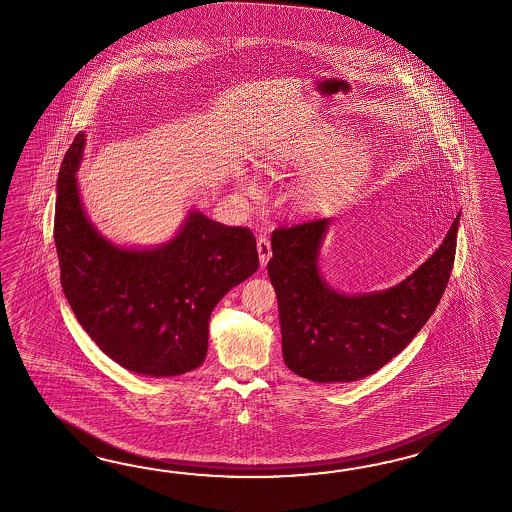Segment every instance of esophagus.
Listing matches in <instances>:
<instances>
[{
    "label": "esophagus",
    "mask_w": 512,
    "mask_h": 512,
    "mask_svg": "<svg viewBox=\"0 0 512 512\" xmlns=\"http://www.w3.org/2000/svg\"><path fill=\"white\" fill-rule=\"evenodd\" d=\"M258 254H260V263L267 265V262L271 260V243L265 236L258 237Z\"/></svg>",
    "instance_id": "34e87169"
}]
</instances>
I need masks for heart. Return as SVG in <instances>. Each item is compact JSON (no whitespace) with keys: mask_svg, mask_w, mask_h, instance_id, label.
<instances>
[{"mask_svg":"<svg viewBox=\"0 0 512 512\" xmlns=\"http://www.w3.org/2000/svg\"><path fill=\"white\" fill-rule=\"evenodd\" d=\"M336 145V137L334 135H328V137H319L314 141H308L306 145L295 146V148H289L286 152H280L278 159L284 161V163H308V161H314V159L325 156L330 146ZM354 161V159H351ZM353 164L345 163L343 167H336L332 171L321 172V174H315L314 178L308 182V184L302 187L301 198L302 202L306 206H312L317 200L328 197L330 193L338 191L343 182L347 180V174L353 169ZM243 187L247 191H254V184L250 180H243Z\"/></svg>","mask_w":512,"mask_h":512,"instance_id":"1","label":"heart"}]
</instances>
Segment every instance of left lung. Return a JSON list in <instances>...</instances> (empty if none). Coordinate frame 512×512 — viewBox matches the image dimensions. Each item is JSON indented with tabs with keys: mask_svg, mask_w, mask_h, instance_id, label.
<instances>
[{
	"mask_svg": "<svg viewBox=\"0 0 512 512\" xmlns=\"http://www.w3.org/2000/svg\"><path fill=\"white\" fill-rule=\"evenodd\" d=\"M459 217L414 275L386 291L341 295L317 269L330 219L278 226L267 273L278 299L286 366L314 382L364 379L401 353L429 321L455 263Z\"/></svg>",
	"mask_w": 512,
	"mask_h": 512,
	"instance_id": "8db88e82",
	"label": "left lung"
}]
</instances>
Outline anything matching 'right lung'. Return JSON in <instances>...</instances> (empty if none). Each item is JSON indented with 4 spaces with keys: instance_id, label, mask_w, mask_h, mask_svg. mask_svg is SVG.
Returning a JSON list of instances; mask_svg holds the SVG:
<instances>
[{
    "instance_id": "add662e5",
    "label": "right lung",
    "mask_w": 512,
    "mask_h": 512,
    "mask_svg": "<svg viewBox=\"0 0 512 512\" xmlns=\"http://www.w3.org/2000/svg\"><path fill=\"white\" fill-rule=\"evenodd\" d=\"M83 146L85 135L78 133L57 178L53 237L66 301L92 341L120 366L150 377L187 373L206 358L217 302L256 273V239L249 228L193 211L163 247L111 245L79 202Z\"/></svg>"
}]
</instances>
